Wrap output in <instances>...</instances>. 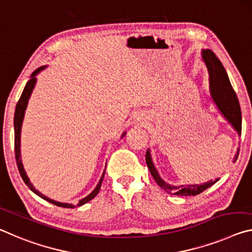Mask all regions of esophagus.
Here are the masks:
<instances>
[{"instance_id": "1", "label": "esophagus", "mask_w": 252, "mask_h": 252, "mask_svg": "<svg viewBox=\"0 0 252 252\" xmlns=\"http://www.w3.org/2000/svg\"><path fill=\"white\" fill-rule=\"evenodd\" d=\"M136 122H137V124H141V125H144V124L146 123V119L144 118L143 116H136Z\"/></svg>"}]
</instances>
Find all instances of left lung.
<instances>
[{
	"label": "left lung",
	"mask_w": 252,
	"mask_h": 252,
	"mask_svg": "<svg viewBox=\"0 0 252 252\" xmlns=\"http://www.w3.org/2000/svg\"><path fill=\"white\" fill-rule=\"evenodd\" d=\"M201 57L203 63L207 65L209 72V89L211 99L217 106L218 110L220 111L226 122H228L232 128L237 131L239 136H241V109L239 105V100L237 94L231 86L229 80L228 73L222 65L221 61L218 59L216 55L209 49H203L201 51ZM239 155V148L236 155L233 158V162H236ZM146 164L155 182L158 183L160 189H163L165 192L172 195H180V196H191L197 195L205 189L216 184L219 179L214 181L210 180L208 182L201 184H189V185H171L165 182V181L158 174V171L156 170L155 164L152 158L151 150L148 148L146 152Z\"/></svg>",
	"instance_id": "obj_1"
}]
</instances>
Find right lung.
Returning <instances> with one entry per match:
<instances>
[{
  "label": "right lung",
  "instance_id": "1",
  "mask_svg": "<svg viewBox=\"0 0 252 252\" xmlns=\"http://www.w3.org/2000/svg\"><path fill=\"white\" fill-rule=\"evenodd\" d=\"M47 68V65H42V67L38 68L34 71L32 72L30 80L27 82L26 87H24L23 92L21 97H20L18 104H16L15 107V113H14V150H15V159H16V165H18V168H19V172H20V175H21L22 180L24 181V183H26L29 189H31L33 193H35L36 195L42 197L43 200L50 202V203L58 205V207H61V208H68V209H72V208H76V207H81V205H84L89 202L90 200H93L94 196L98 194L99 189H100L101 187V183H102V180H104V175H105V171L102 172V175L100 177V180H99V182L97 184V187L94 189V191L88 194L84 199H81L79 201V203L77 205H73L72 203H63V202H58L50 199V197L43 195L42 193L39 192L38 189H36L34 187H33V184L30 182V179H29V176L27 175V172L24 170L23 167V164H22V158H21V129H22V123H23V118H24V114H26V109L28 107V102H29V99L31 97V94L33 92V89L35 87V84H36V76L39 75V73L42 71L43 69ZM126 135V131H124L123 135H122V138L124 136Z\"/></svg>",
  "mask_w": 252,
  "mask_h": 252
}]
</instances>
